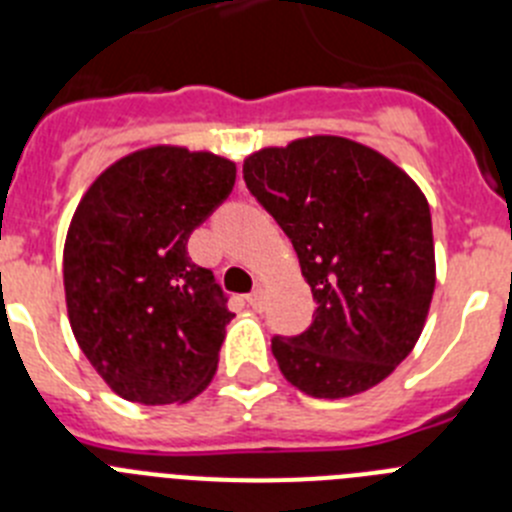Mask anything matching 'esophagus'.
<instances>
[{
    "label": "esophagus",
    "instance_id": "34e87169",
    "mask_svg": "<svg viewBox=\"0 0 512 512\" xmlns=\"http://www.w3.org/2000/svg\"><path fill=\"white\" fill-rule=\"evenodd\" d=\"M248 305H251L253 310H261V307H264V289L261 287L253 289L251 295H248Z\"/></svg>",
    "mask_w": 512,
    "mask_h": 512
}]
</instances>
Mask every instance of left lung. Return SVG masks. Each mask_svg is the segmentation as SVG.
<instances>
[{"mask_svg": "<svg viewBox=\"0 0 512 512\" xmlns=\"http://www.w3.org/2000/svg\"><path fill=\"white\" fill-rule=\"evenodd\" d=\"M243 182L292 241L315 300L310 328L271 338L284 377L328 400L382 382L413 351L436 287L423 192L336 135L253 153Z\"/></svg>", "mask_w": 512, "mask_h": 512, "instance_id": "1", "label": "left lung"}]
</instances>
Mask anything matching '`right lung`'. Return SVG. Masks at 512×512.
Masks as SVG:
<instances>
[{"label":"right lung","instance_id":"1","mask_svg":"<svg viewBox=\"0 0 512 512\" xmlns=\"http://www.w3.org/2000/svg\"><path fill=\"white\" fill-rule=\"evenodd\" d=\"M233 184L228 158L156 146L112 164L76 207L63 248L71 330L125 400L187 402L210 384L233 312L187 241Z\"/></svg>","mask_w":512,"mask_h":512}]
</instances>
